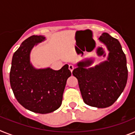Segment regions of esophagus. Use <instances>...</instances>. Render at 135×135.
<instances>
[{"label": "esophagus", "mask_w": 135, "mask_h": 135, "mask_svg": "<svg viewBox=\"0 0 135 135\" xmlns=\"http://www.w3.org/2000/svg\"><path fill=\"white\" fill-rule=\"evenodd\" d=\"M74 68V65H72V64H70V65H69V70H70L71 72H72V71H73Z\"/></svg>", "instance_id": "1"}]
</instances>
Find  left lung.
Masks as SVG:
<instances>
[{
  "instance_id": "obj_1",
  "label": "left lung",
  "mask_w": 135,
  "mask_h": 135,
  "mask_svg": "<svg viewBox=\"0 0 135 135\" xmlns=\"http://www.w3.org/2000/svg\"><path fill=\"white\" fill-rule=\"evenodd\" d=\"M99 41L108 50V60L90 68L87 67L93 63L92 59L81 61L72 74L77 79L84 103L104 108L112 105L123 92L128 80V68L119 41L105 32Z\"/></svg>"
}]
</instances>
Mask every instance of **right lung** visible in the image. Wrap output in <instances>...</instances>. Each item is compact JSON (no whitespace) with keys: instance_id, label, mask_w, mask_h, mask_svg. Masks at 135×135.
<instances>
[{"instance_id":"add662e5","label":"right lung","mask_w":135,"mask_h":135,"mask_svg":"<svg viewBox=\"0 0 135 135\" xmlns=\"http://www.w3.org/2000/svg\"><path fill=\"white\" fill-rule=\"evenodd\" d=\"M45 40L43 36L33 35L23 41L13 55L9 73L11 88L18 103L39 114L54 112L61 106L67 79L72 74L67 64L59 70L33 67L31 50Z\"/></svg>"}]
</instances>
